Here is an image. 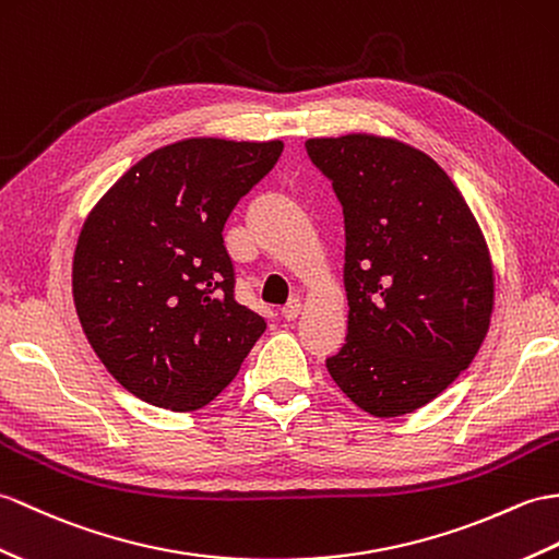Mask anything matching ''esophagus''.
I'll return each instance as SVG.
<instances>
[{"instance_id": "1", "label": "esophagus", "mask_w": 559, "mask_h": 559, "mask_svg": "<svg viewBox=\"0 0 559 559\" xmlns=\"http://www.w3.org/2000/svg\"><path fill=\"white\" fill-rule=\"evenodd\" d=\"M300 311H302V300H297V297H295V300H290L288 305L281 309V314H283L285 321H295L297 317H300Z\"/></svg>"}]
</instances>
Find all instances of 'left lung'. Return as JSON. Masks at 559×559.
Here are the masks:
<instances>
[{
  "label": "left lung",
  "instance_id": "left-lung-1",
  "mask_svg": "<svg viewBox=\"0 0 559 559\" xmlns=\"http://www.w3.org/2000/svg\"><path fill=\"white\" fill-rule=\"evenodd\" d=\"M345 216L347 338L326 359L379 419L428 405L472 365L492 314V264L462 192L428 154L353 133L305 142Z\"/></svg>",
  "mask_w": 559,
  "mask_h": 559
}]
</instances>
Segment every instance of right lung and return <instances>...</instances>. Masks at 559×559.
<instances>
[{
	"label": "right lung",
	"mask_w": 559,
	"mask_h": 559,
	"mask_svg": "<svg viewBox=\"0 0 559 559\" xmlns=\"http://www.w3.org/2000/svg\"><path fill=\"white\" fill-rule=\"evenodd\" d=\"M281 140L190 138L154 150L95 204L73 254V302L128 393L200 409L236 379L266 321L236 300L224 226Z\"/></svg>",
	"instance_id": "1"
}]
</instances>
